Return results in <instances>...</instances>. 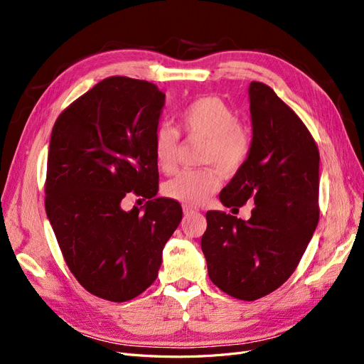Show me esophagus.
Instances as JSON below:
<instances>
[{"mask_svg": "<svg viewBox=\"0 0 364 364\" xmlns=\"http://www.w3.org/2000/svg\"><path fill=\"white\" fill-rule=\"evenodd\" d=\"M182 208H183V214H185V215H191V214H196V213H197V209L193 208V206H190V205H183Z\"/></svg>", "mask_w": 364, "mask_h": 364, "instance_id": "34e87169", "label": "esophagus"}]
</instances>
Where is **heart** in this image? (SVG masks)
Returning <instances> with one entry per match:
<instances>
[{
	"label": "heart",
	"mask_w": 364,
	"mask_h": 364,
	"mask_svg": "<svg viewBox=\"0 0 364 364\" xmlns=\"http://www.w3.org/2000/svg\"><path fill=\"white\" fill-rule=\"evenodd\" d=\"M182 126L190 138L205 141L202 162L214 167L200 170H182L162 186L164 194L171 200L185 205L206 202L222 185V174L237 173L249 158L252 139L238 115L218 97H203L185 109ZM179 132L168 124L158 127L153 151L159 168L171 173L179 156ZM219 169L217 171L215 167Z\"/></svg>",
	"instance_id": "heart-1"
}]
</instances>
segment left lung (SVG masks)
<instances>
[{"mask_svg":"<svg viewBox=\"0 0 364 364\" xmlns=\"http://www.w3.org/2000/svg\"><path fill=\"white\" fill-rule=\"evenodd\" d=\"M249 158L220 193L225 206L252 200L249 220L206 213L202 250L220 290L255 301L287 281L318 222V150L310 132L270 86L249 85Z\"/></svg>","mask_w":364,"mask_h":364,"instance_id":"obj_1","label":"left lung"}]
</instances>
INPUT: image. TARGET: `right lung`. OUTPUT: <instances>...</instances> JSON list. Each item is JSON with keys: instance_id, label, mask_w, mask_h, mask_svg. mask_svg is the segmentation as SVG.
Listing matches in <instances>:
<instances>
[{"instance_id": "obj_1", "label": "right lung", "mask_w": 364, "mask_h": 364, "mask_svg": "<svg viewBox=\"0 0 364 364\" xmlns=\"http://www.w3.org/2000/svg\"><path fill=\"white\" fill-rule=\"evenodd\" d=\"M164 105L156 85L109 77L65 109L51 132L47 217L75 279L106 301L150 287L182 220L178 202L156 197L153 142ZM129 192L149 202L124 212Z\"/></svg>"}]
</instances>
